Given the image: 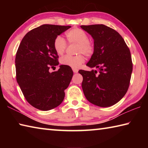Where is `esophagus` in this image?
Wrapping results in <instances>:
<instances>
[{"label":"esophagus","mask_w":148,"mask_h":148,"mask_svg":"<svg viewBox=\"0 0 148 148\" xmlns=\"http://www.w3.org/2000/svg\"><path fill=\"white\" fill-rule=\"evenodd\" d=\"M72 71H73L74 73H77V72H78V70H77V69H72Z\"/></svg>","instance_id":"1"}]
</instances>
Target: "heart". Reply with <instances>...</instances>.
<instances>
[{
	"mask_svg": "<svg viewBox=\"0 0 148 148\" xmlns=\"http://www.w3.org/2000/svg\"><path fill=\"white\" fill-rule=\"evenodd\" d=\"M66 36L70 43L78 44L77 53H83L87 56H90L93 53V44L89 41L88 34L84 30L78 28L71 29L66 32ZM53 47L56 53L59 56H61L66 50L67 44L62 36H57L54 40ZM84 61L85 58L82 55H78L76 56H66L62 57L60 60L61 64L71 67L72 69L78 68Z\"/></svg>",
	"mask_w": 148,
	"mask_h": 148,
	"instance_id": "1",
	"label": "heart"
}]
</instances>
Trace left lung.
<instances>
[{"label":"left lung","instance_id":"obj_1","mask_svg":"<svg viewBox=\"0 0 148 148\" xmlns=\"http://www.w3.org/2000/svg\"><path fill=\"white\" fill-rule=\"evenodd\" d=\"M92 36L94 52L87 63L97 71H79L87 101L100 107H109L118 102L128 90L132 63L130 50L116 31L104 25H82Z\"/></svg>","mask_w":148,"mask_h":148}]
</instances>
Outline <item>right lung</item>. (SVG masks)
<instances>
[{
    "label": "right lung",
    "instance_id": "right-lung-1",
    "mask_svg": "<svg viewBox=\"0 0 148 148\" xmlns=\"http://www.w3.org/2000/svg\"><path fill=\"white\" fill-rule=\"evenodd\" d=\"M71 27L42 25L27 32L17 49V84L27 102L38 110L47 111L59 106L64 98V89L71 83V67L62 64L57 71H49L50 67L59 64L54 40Z\"/></svg>",
    "mask_w": 148,
    "mask_h": 148
}]
</instances>
